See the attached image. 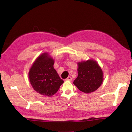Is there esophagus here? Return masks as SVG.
<instances>
[{"instance_id": "34e87169", "label": "esophagus", "mask_w": 132, "mask_h": 132, "mask_svg": "<svg viewBox=\"0 0 132 132\" xmlns=\"http://www.w3.org/2000/svg\"><path fill=\"white\" fill-rule=\"evenodd\" d=\"M71 80H72V78L71 77H68L65 79V80H67V81H71Z\"/></svg>"}]
</instances>
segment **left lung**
<instances>
[{
    "mask_svg": "<svg viewBox=\"0 0 132 132\" xmlns=\"http://www.w3.org/2000/svg\"><path fill=\"white\" fill-rule=\"evenodd\" d=\"M77 64L78 77L74 85L86 94L96 91L103 81V72L99 64L92 59L79 62Z\"/></svg>",
    "mask_w": 132,
    "mask_h": 132,
    "instance_id": "8db88e82",
    "label": "left lung"
}]
</instances>
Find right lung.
I'll return each instance as SVG.
<instances>
[{
	"label": "right lung",
	"mask_w": 132,
	"mask_h": 132,
	"mask_svg": "<svg viewBox=\"0 0 132 132\" xmlns=\"http://www.w3.org/2000/svg\"><path fill=\"white\" fill-rule=\"evenodd\" d=\"M54 60L48 53H43L36 58L29 69L30 85L36 92L44 96H52L63 83L54 69Z\"/></svg>",
	"instance_id": "1"
}]
</instances>
